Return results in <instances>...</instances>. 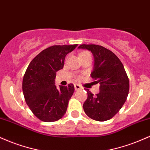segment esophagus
Masks as SVG:
<instances>
[{"instance_id": "34e87169", "label": "esophagus", "mask_w": 150, "mask_h": 150, "mask_svg": "<svg viewBox=\"0 0 150 150\" xmlns=\"http://www.w3.org/2000/svg\"><path fill=\"white\" fill-rule=\"evenodd\" d=\"M82 87H80L79 85H75V90H79V89H80Z\"/></svg>"}]
</instances>
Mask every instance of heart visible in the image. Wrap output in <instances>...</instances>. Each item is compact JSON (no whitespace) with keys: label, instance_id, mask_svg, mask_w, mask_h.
Masks as SVG:
<instances>
[{"label":"heart","instance_id":"heart-1","mask_svg":"<svg viewBox=\"0 0 150 150\" xmlns=\"http://www.w3.org/2000/svg\"><path fill=\"white\" fill-rule=\"evenodd\" d=\"M87 53V51H84V52H82V53Z\"/></svg>","mask_w":150,"mask_h":150}]
</instances>
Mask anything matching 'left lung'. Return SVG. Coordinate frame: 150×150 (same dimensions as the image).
<instances>
[{
    "label": "left lung",
    "mask_w": 150,
    "mask_h": 150,
    "mask_svg": "<svg viewBox=\"0 0 150 150\" xmlns=\"http://www.w3.org/2000/svg\"><path fill=\"white\" fill-rule=\"evenodd\" d=\"M78 49L92 53L94 64L91 77L99 83V93L94 97L89 89L84 111L89 118L105 121L113 118L126 101L129 92V80L123 63L112 51L96 44H82Z\"/></svg>",
    "instance_id": "obj_1"
}]
</instances>
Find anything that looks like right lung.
<instances>
[{"mask_svg": "<svg viewBox=\"0 0 150 150\" xmlns=\"http://www.w3.org/2000/svg\"><path fill=\"white\" fill-rule=\"evenodd\" d=\"M77 44L56 45L43 50L30 62L22 81L27 104L39 120L53 122L64 116L75 91L73 84L55 85L56 72L63 69L65 58Z\"/></svg>", "mask_w": 150, "mask_h": 150, "instance_id": "obj_1", "label": "right lung"}]
</instances>
